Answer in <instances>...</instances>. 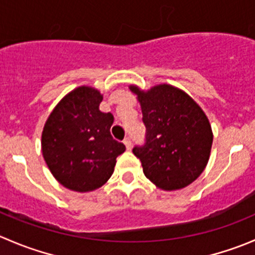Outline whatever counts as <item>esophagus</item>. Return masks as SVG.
<instances>
[{"label": "esophagus", "mask_w": 255, "mask_h": 255, "mask_svg": "<svg viewBox=\"0 0 255 255\" xmlns=\"http://www.w3.org/2000/svg\"><path fill=\"white\" fill-rule=\"evenodd\" d=\"M125 144H126V147H127V149H130L132 148V141H130V138L129 137H126L125 138Z\"/></svg>", "instance_id": "esophagus-1"}]
</instances>
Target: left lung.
<instances>
[{
    "mask_svg": "<svg viewBox=\"0 0 255 255\" xmlns=\"http://www.w3.org/2000/svg\"><path fill=\"white\" fill-rule=\"evenodd\" d=\"M138 95L146 139L133 147L144 176L162 190H178L194 182L210 156L213 132L208 117L194 99L172 85L148 92L130 85Z\"/></svg>",
    "mask_w": 255,
    "mask_h": 255,
    "instance_id": "obj_1",
    "label": "left lung"
}]
</instances>
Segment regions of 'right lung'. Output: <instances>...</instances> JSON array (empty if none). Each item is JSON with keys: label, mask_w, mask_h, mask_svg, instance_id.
Listing matches in <instances>:
<instances>
[{"label": "right lung", "mask_w": 255, "mask_h": 255, "mask_svg": "<svg viewBox=\"0 0 255 255\" xmlns=\"http://www.w3.org/2000/svg\"><path fill=\"white\" fill-rule=\"evenodd\" d=\"M94 88L79 87L65 95L45 123L42 154L54 177L66 189L93 191L106 184L126 146L112 137L114 117L99 111Z\"/></svg>", "instance_id": "1"}]
</instances>
